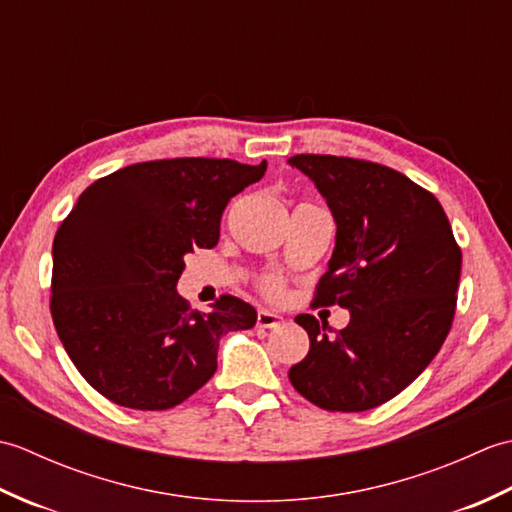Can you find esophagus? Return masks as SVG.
<instances>
[{
    "instance_id": "obj_1",
    "label": "esophagus",
    "mask_w": 512,
    "mask_h": 512,
    "mask_svg": "<svg viewBox=\"0 0 512 512\" xmlns=\"http://www.w3.org/2000/svg\"><path fill=\"white\" fill-rule=\"evenodd\" d=\"M279 325H284V319L279 317V314L270 312V310H259L257 312V328H279Z\"/></svg>"
}]
</instances>
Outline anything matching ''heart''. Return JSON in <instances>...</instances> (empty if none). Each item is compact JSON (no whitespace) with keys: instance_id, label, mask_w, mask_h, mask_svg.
<instances>
[{"instance_id":"obj_1","label":"heart","mask_w":512,"mask_h":512,"mask_svg":"<svg viewBox=\"0 0 512 512\" xmlns=\"http://www.w3.org/2000/svg\"><path fill=\"white\" fill-rule=\"evenodd\" d=\"M257 288L270 301H284L286 295H288L286 279L281 277V275H275V273H268L264 277H259Z\"/></svg>"}]
</instances>
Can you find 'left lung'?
<instances>
[{
    "label": "left lung",
    "instance_id": "left-lung-1",
    "mask_svg": "<svg viewBox=\"0 0 512 512\" xmlns=\"http://www.w3.org/2000/svg\"><path fill=\"white\" fill-rule=\"evenodd\" d=\"M288 165L317 184L336 222L328 273L312 306L350 310L328 334L312 314L295 319L310 352L288 378L328 411H367L416 380L451 330L462 250L436 195L385 165L299 154Z\"/></svg>",
    "mask_w": 512,
    "mask_h": 512
}]
</instances>
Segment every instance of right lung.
Wrapping results in <instances>:
<instances>
[{
	"instance_id": "1",
	"label": "right lung",
	"mask_w": 512,
	"mask_h": 512,
	"mask_svg": "<svg viewBox=\"0 0 512 512\" xmlns=\"http://www.w3.org/2000/svg\"><path fill=\"white\" fill-rule=\"evenodd\" d=\"M266 167L149 160L79 195L54 235L50 312L72 363L107 400L176 407L215 374L222 336L253 328L250 303L222 295L198 312L176 284L184 255L217 244L226 204Z\"/></svg>"
}]
</instances>
